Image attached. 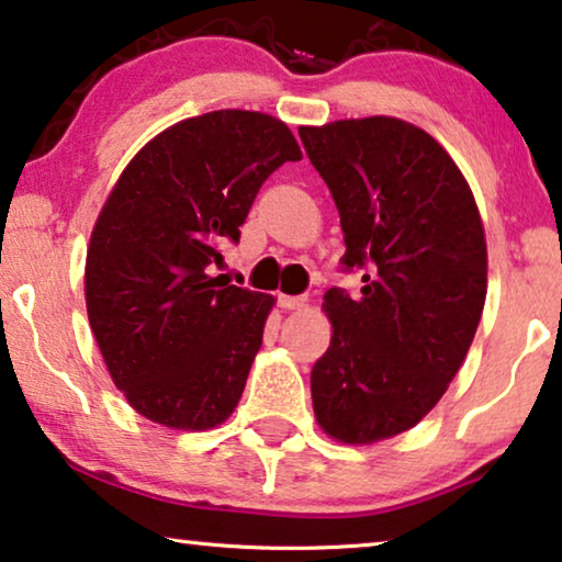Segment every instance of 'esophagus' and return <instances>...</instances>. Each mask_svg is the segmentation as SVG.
<instances>
[{"instance_id":"obj_1","label":"esophagus","mask_w":562,"mask_h":562,"mask_svg":"<svg viewBox=\"0 0 562 562\" xmlns=\"http://www.w3.org/2000/svg\"><path fill=\"white\" fill-rule=\"evenodd\" d=\"M279 306H281V310H302V306H306V299L304 296H286V294H281L279 296Z\"/></svg>"}]
</instances>
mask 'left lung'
<instances>
[{"label":"left lung","instance_id":"8db88e82","mask_svg":"<svg viewBox=\"0 0 562 562\" xmlns=\"http://www.w3.org/2000/svg\"><path fill=\"white\" fill-rule=\"evenodd\" d=\"M333 191L345 268L360 296L329 289V348L312 368L322 432L371 445L432 412L463 366L486 304V233L465 176L425 130L398 117L299 127Z\"/></svg>","mask_w":562,"mask_h":562}]
</instances>
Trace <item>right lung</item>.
Masks as SVG:
<instances>
[{
	"label": "right lung",
	"mask_w": 562,
	"mask_h": 562,
	"mask_svg": "<svg viewBox=\"0 0 562 562\" xmlns=\"http://www.w3.org/2000/svg\"><path fill=\"white\" fill-rule=\"evenodd\" d=\"M286 122L217 110L145 143L91 229L83 294L114 386L156 425L204 432L240 402L276 299L210 266L240 240L258 189L299 160Z\"/></svg>",
	"instance_id": "1"
}]
</instances>
